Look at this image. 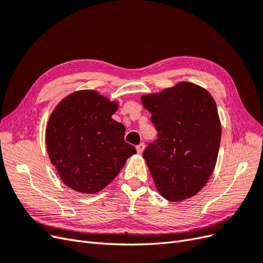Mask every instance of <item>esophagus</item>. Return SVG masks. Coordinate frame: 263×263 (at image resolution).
Masks as SVG:
<instances>
[{
    "label": "esophagus",
    "instance_id": "1",
    "mask_svg": "<svg viewBox=\"0 0 263 263\" xmlns=\"http://www.w3.org/2000/svg\"><path fill=\"white\" fill-rule=\"evenodd\" d=\"M136 149H137V153L138 154H141L142 151H144V149H145V144H144V142H140L139 145H137Z\"/></svg>",
    "mask_w": 263,
    "mask_h": 263
}]
</instances>
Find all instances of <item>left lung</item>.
I'll list each match as a JSON object with an SVG mask.
<instances>
[{
    "label": "left lung",
    "mask_w": 263,
    "mask_h": 263,
    "mask_svg": "<svg viewBox=\"0 0 263 263\" xmlns=\"http://www.w3.org/2000/svg\"><path fill=\"white\" fill-rule=\"evenodd\" d=\"M141 102L157 130L142 156L159 192L171 202L195 195L217 160L221 128L215 101L201 86L181 82Z\"/></svg>",
    "instance_id": "8db88e82"
}]
</instances>
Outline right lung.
<instances>
[{
    "label": "right lung",
    "instance_id": "right-lung-1",
    "mask_svg": "<svg viewBox=\"0 0 263 263\" xmlns=\"http://www.w3.org/2000/svg\"><path fill=\"white\" fill-rule=\"evenodd\" d=\"M116 109V103L89 90L70 94L54 108L46 145L51 163L69 187L99 192L136 154L124 139V125L112 118Z\"/></svg>",
    "mask_w": 263,
    "mask_h": 263
}]
</instances>
